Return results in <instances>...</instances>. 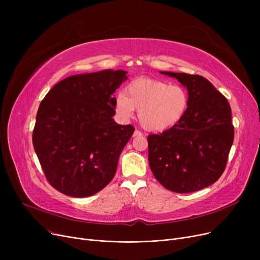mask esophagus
Masks as SVG:
<instances>
[{
  "label": "esophagus",
  "instance_id": "1",
  "mask_svg": "<svg viewBox=\"0 0 260 260\" xmlns=\"http://www.w3.org/2000/svg\"><path fill=\"white\" fill-rule=\"evenodd\" d=\"M139 136H142V133L139 129H136L134 132V137H139Z\"/></svg>",
  "mask_w": 260,
  "mask_h": 260
}]
</instances>
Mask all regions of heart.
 <instances>
[{"mask_svg": "<svg viewBox=\"0 0 260 260\" xmlns=\"http://www.w3.org/2000/svg\"><path fill=\"white\" fill-rule=\"evenodd\" d=\"M188 107V93L180 85H170L167 82L138 78L131 81L124 92L114 97L117 115L127 120L139 111L141 125L153 132H161L177 124Z\"/></svg>", "mask_w": 260, "mask_h": 260, "instance_id": "heart-1", "label": "heart"}]
</instances>
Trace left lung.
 I'll use <instances>...</instances> for the list:
<instances>
[{
    "label": "left lung",
    "mask_w": 260,
    "mask_h": 260,
    "mask_svg": "<svg viewBox=\"0 0 260 260\" xmlns=\"http://www.w3.org/2000/svg\"><path fill=\"white\" fill-rule=\"evenodd\" d=\"M161 74L186 87L188 107L177 124L147 137L149 168L172 192H196L216 182L224 172L234 140L231 106L202 76Z\"/></svg>",
    "instance_id": "8db88e82"
}]
</instances>
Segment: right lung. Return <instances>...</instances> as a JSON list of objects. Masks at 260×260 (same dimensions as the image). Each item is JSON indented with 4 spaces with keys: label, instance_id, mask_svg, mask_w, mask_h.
Here are the masks:
<instances>
[{
    "label": "right lung",
    "instance_id": "1",
    "mask_svg": "<svg viewBox=\"0 0 260 260\" xmlns=\"http://www.w3.org/2000/svg\"><path fill=\"white\" fill-rule=\"evenodd\" d=\"M126 74L107 70L71 76L41 102L32 143L47 181L60 193L91 196L114 178L119 156L135 131L113 119V93Z\"/></svg>",
    "mask_w": 260,
    "mask_h": 260
}]
</instances>
